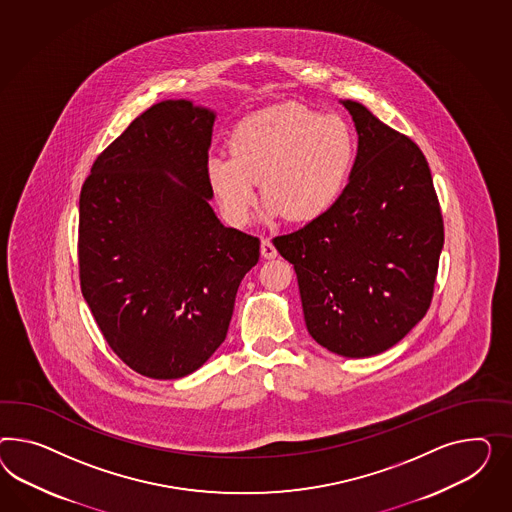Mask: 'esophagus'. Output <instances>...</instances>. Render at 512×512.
<instances>
[{"label":"esophagus","instance_id":"obj_1","mask_svg":"<svg viewBox=\"0 0 512 512\" xmlns=\"http://www.w3.org/2000/svg\"><path fill=\"white\" fill-rule=\"evenodd\" d=\"M261 255H263L264 259H274L277 255L276 246L268 238L261 240Z\"/></svg>","mask_w":512,"mask_h":512}]
</instances>
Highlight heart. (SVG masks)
Returning <instances> with one entry per match:
<instances>
[{
  "instance_id": "heart-1",
  "label": "heart",
  "mask_w": 512,
  "mask_h": 512,
  "mask_svg": "<svg viewBox=\"0 0 512 512\" xmlns=\"http://www.w3.org/2000/svg\"><path fill=\"white\" fill-rule=\"evenodd\" d=\"M231 156H212L207 180L227 220L246 225L263 182L266 216L311 221L345 192L356 138L341 115H320L300 104L255 111L229 134Z\"/></svg>"
}]
</instances>
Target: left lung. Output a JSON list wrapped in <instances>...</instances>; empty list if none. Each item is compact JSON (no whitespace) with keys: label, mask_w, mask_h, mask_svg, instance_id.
Instances as JSON below:
<instances>
[{"label":"left lung","mask_w":512,"mask_h":512,"mask_svg":"<svg viewBox=\"0 0 512 512\" xmlns=\"http://www.w3.org/2000/svg\"><path fill=\"white\" fill-rule=\"evenodd\" d=\"M358 156L339 201L274 246L294 264L305 326L318 345L369 358L427 315L443 248L429 162L412 139L343 100Z\"/></svg>","instance_id":"obj_1"}]
</instances>
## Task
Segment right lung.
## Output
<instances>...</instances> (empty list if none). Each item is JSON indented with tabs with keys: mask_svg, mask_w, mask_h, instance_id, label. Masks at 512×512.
<instances>
[{
	"mask_svg": "<svg viewBox=\"0 0 512 512\" xmlns=\"http://www.w3.org/2000/svg\"><path fill=\"white\" fill-rule=\"evenodd\" d=\"M214 119L190 100L154 104L98 154L80 194L83 298L111 350L156 380L216 352L259 261V238L223 227L208 203Z\"/></svg>",
	"mask_w": 512,
	"mask_h": 512,
	"instance_id": "right-lung-1",
	"label": "right lung"
}]
</instances>
